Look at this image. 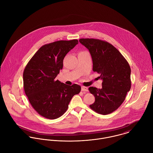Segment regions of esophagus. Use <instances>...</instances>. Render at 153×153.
Wrapping results in <instances>:
<instances>
[{"instance_id":"obj_1","label":"esophagus","mask_w":153,"mask_h":153,"mask_svg":"<svg viewBox=\"0 0 153 153\" xmlns=\"http://www.w3.org/2000/svg\"><path fill=\"white\" fill-rule=\"evenodd\" d=\"M82 91H85V92H88V88L87 87L85 86H82V89H81Z\"/></svg>"}]
</instances>
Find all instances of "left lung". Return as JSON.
<instances>
[{"label": "left lung", "mask_w": 153, "mask_h": 153, "mask_svg": "<svg viewBox=\"0 0 153 153\" xmlns=\"http://www.w3.org/2000/svg\"><path fill=\"white\" fill-rule=\"evenodd\" d=\"M92 56L93 71L100 74L102 88L90 87L95 97L89 106L96 112L108 115L116 111L131 89V68L121 53L110 43L93 38H81Z\"/></svg>", "instance_id": "left-lung-1"}]
</instances>
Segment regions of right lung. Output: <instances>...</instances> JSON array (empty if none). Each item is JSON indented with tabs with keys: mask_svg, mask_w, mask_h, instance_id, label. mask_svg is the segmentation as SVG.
Here are the masks:
<instances>
[{
	"mask_svg": "<svg viewBox=\"0 0 153 153\" xmlns=\"http://www.w3.org/2000/svg\"><path fill=\"white\" fill-rule=\"evenodd\" d=\"M77 39L57 41L42 46L26 65L24 73L25 93L33 108L42 117L54 120L62 116L80 86L56 80L65 55L78 44Z\"/></svg>",
	"mask_w": 153,
	"mask_h": 153,
	"instance_id": "add662e5",
	"label": "right lung"
}]
</instances>
